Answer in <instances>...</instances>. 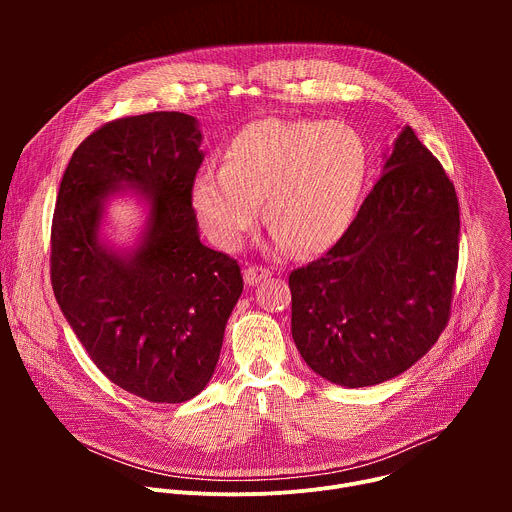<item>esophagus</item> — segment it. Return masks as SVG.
Here are the masks:
<instances>
[{"instance_id":"34e87169","label":"esophagus","mask_w":512,"mask_h":512,"mask_svg":"<svg viewBox=\"0 0 512 512\" xmlns=\"http://www.w3.org/2000/svg\"><path fill=\"white\" fill-rule=\"evenodd\" d=\"M269 275H271V271L267 267H263V265H249L245 269V283L247 285H255V283H259L261 279H265Z\"/></svg>"}]
</instances>
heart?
<instances>
[{
    "instance_id": "obj_1",
    "label": "heart",
    "mask_w": 512,
    "mask_h": 512,
    "mask_svg": "<svg viewBox=\"0 0 512 512\" xmlns=\"http://www.w3.org/2000/svg\"><path fill=\"white\" fill-rule=\"evenodd\" d=\"M367 178L369 148L354 127L261 119L231 139L221 168L198 174L192 204L208 239L237 249L263 200L277 247L310 255L344 235Z\"/></svg>"
}]
</instances>
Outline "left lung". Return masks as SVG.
I'll list each match as a JSON object with an SVG mask.
<instances>
[{
    "instance_id": "obj_1",
    "label": "left lung",
    "mask_w": 512,
    "mask_h": 512,
    "mask_svg": "<svg viewBox=\"0 0 512 512\" xmlns=\"http://www.w3.org/2000/svg\"><path fill=\"white\" fill-rule=\"evenodd\" d=\"M458 251L456 188L405 127L344 235L289 273L291 336L308 367L352 389L407 371L448 326Z\"/></svg>"
}]
</instances>
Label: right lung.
I'll list each match as a JSON object with an SVG mask.
<instances>
[{
    "mask_svg": "<svg viewBox=\"0 0 512 512\" xmlns=\"http://www.w3.org/2000/svg\"><path fill=\"white\" fill-rule=\"evenodd\" d=\"M200 137L178 111L105 123L72 154L52 216L50 279L64 318L111 383L152 403L206 387L243 291L237 259L198 237ZM123 183L153 204L149 237L129 258L96 241L102 200Z\"/></svg>",
    "mask_w": 512,
    "mask_h": 512,
    "instance_id": "add662e5",
    "label": "right lung"
}]
</instances>
